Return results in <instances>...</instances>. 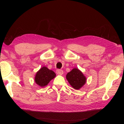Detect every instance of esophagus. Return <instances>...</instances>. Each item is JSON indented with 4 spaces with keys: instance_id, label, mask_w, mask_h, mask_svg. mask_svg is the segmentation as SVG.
Returning a JSON list of instances; mask_svg holds the SVG:
<instances>
[{
    "instance_id": "obj_1",
    "label": "esophagus",
    "mask_w": 124,
    "mask_h": 124,
    "mask_svg": "<svg viewBox=\"0 0 124 124\" xmlns=\"http://www.w3.org/2000/svg\"><path fill=\"white\" fill-rule=\"evenodd\" d=\"M56 73L58 75H62V74H63V72L62 70L57 69V70H56Z\"/></svg>"
}]
</instances>
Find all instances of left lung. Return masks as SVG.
<instances>
[{
    "label": "left lung",
    "instance_id": "obj_1",
    "mask_svg": "<svg viewBox=\"0 0 124 124\" xmlns=\"http://www.w3.org/2000/svg\"><path fill=\"white\" fill-rule=\"evenodd\" d=\"M66 78L72 87L76 89H80L86 82V78L78 68H73L66 75Z\"/></svg>",
    "mask_w": 124,
    "mask_h": 124
}]
</instances>
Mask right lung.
Wrapping results in <instances>:
<instances>
[{"label": "right lung", "instance_id": "right-lung-1", "mask_svg": "<svg viewBox=\"0 0 124 124\" xmlns=\"http://www.w3.org/2000/svg\"><path fill=\"white\" fill-rule=\"evenodd\" d=\"M55 77L56 74L54 71L48 69L46 67H43L36 73L35 81L40 87H44Z\"/></svg>", "mask_w": 124, "mask_h": 124}]
</instances>
